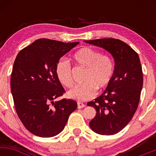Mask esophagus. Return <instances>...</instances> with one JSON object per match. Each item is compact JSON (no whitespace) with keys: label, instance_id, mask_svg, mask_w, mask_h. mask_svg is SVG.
<instances>
[{"label":"esophagus","instance_id":"34e87169","mask_svg":"<svg viewBox=\"0 0 156 156\" xmlns=\"http://www.w3.org/2000/svg\"><path fill=\"white\" fill-rule=\"evenodd\" d=\"M86 105L85 104H83V103H78V108H84Z\"/></svg>","mask_w":156,"mask_h":156}]
</instances>
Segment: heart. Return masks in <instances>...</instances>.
I'll list each match as a JSON object with an SVG mask.
<instances>
[{
	"mask_svg": "<svg viewBox=\"0 0 156 156\" xmlns=\"http://www.w3.org/2000/svg\"><path fill=\"white\" fill-rule=\"evenodd\" d=\"M73 60L78 66L85 68L83 82L67 92L71 99L82 102L91 99L97 89L102 91L108 87L114 75V62L108 55L101 54L92 48H80L73 55ZM57 79L64 87L70 88L73 84L72 69L67 60L61 59L55 66Z\"/></svg>",
	"mask_w": 156,
	"mask_h": 156,
	"instance_id": "obj_1",
	"label": "heart"
}]
</instances>
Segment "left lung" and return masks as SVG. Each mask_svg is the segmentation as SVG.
<instances>
[{
  "instance_id": "obj_1",
  "label": "left lung",
  "mask_w": 156,
  "mask_h": 156,
  "mask_svg": "<svg viewBox=\"0 0 156 156\" xmlns=\"http://www.w3.org/2000/svg\"><path fill=\"white\" fill-rule=\"evenodd\" d=\"M84 42L109 52L115 62L108 87L101 96L87 103L97 112L89 122L91 129L101 135H114L129 123L139 105L143 86L139 57L119 39H98Z\"/></svg>"
}]
</instances>
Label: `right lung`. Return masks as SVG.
<instances>
[{
    "mask_svg": "<svg viewBox=\"0 0 156 156\" xmlns=\"http://www.w3.org/2000/svg\"><path fill=\"white\" fill-rule=\"evenodd\" d=\"M79 42L39 39L20 51L11 76V90L17 115L26 128L40 137L63 130L77 108L71 99L54 101L65 92L55 75L61 57Z\"/></svg>",
    "mask_w": 156,
    "mask_h": 156,
    "instance_id": "1",
    "label": "right lung"
}]
</instances>
